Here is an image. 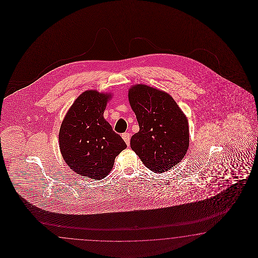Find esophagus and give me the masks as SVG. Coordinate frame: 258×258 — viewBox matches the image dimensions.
I'll use <instances>...</instances> for the list:
<instances>
[{
  "label": "esophagus",
  "instance_id": "esophagus-1",
  "mask_svg": "<svg viewBox=\"0 0 258 258\" xmlns=\"http://www.w3.org/2000/svg\"><path fill=\"white\" fill-rule=\"evenodd\" d=\"M122 138L124 139V141L125 142V144H126V146L128 147V146H130V141H131V133H123V134H122Z\"/></svg>",
  "mask_w": 258,
  "mask_h": 258
}]
</instances>
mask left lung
<instances>
[{
  "label": "left lung",
  "mask_w": 258,
  "mask_h": 258,
  "mask_svg": "<svg viewBox=\"0 0 258 258\" xmlns=\"http://www.w3.org/2000/svg\"><path fill=\"white\" fill-rule=\"evenodd\" d=\"M128 101L140 127L131 139V148L143 164L156 173L179 164L187 152L189 128L172 96L139 84L130 89Z\"/></svg>",
  "instance_id": "obj_1"
}]
</instances>
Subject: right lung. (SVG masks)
Listing matches in <instances>:
<instances>
[{
  "instance_id": "obj_1",
  "label": "right lung",
  "mask_w": 258,
  "mask_h": 258,
  "mask_svg": "<svg viewBox=\"0 0 258 258\" xmlns=\"http://www.w3.org/2000/svg\"><path fill=\"white\" fill-rule=\"evenodd\" d=\"M110 94L86 91L68 110L59 130V149L76 173L93 180L105 178L115 157L126 148L103 114Z\"/></svg>"
}]
</instances>
